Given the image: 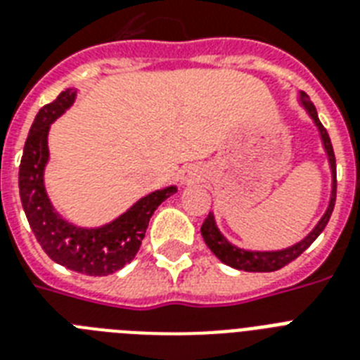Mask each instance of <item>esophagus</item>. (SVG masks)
I'll list each match as a JSON object with an SVG mask.
<instances>
[{"label":"esophagus","instance_id":"esophagus-1","mask_svg":"<svg viewBox=\"0 0 360 360\" xmlns=\"http://www.w3.org/2000/svg\"><path fill=\"white\" fill-rule=\"evenodd\" d=\"M181 183H196L200 179V172H198L196 166H185V168L179 172Z\"/></svg>","mask_w":360,"mask_h":360}]
</instances>
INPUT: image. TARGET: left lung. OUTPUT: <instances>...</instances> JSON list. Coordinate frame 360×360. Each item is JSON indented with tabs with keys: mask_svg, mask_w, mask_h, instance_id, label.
Instances as JSON below:
<instances>
[{
	"mask_svg": "<svg viewBox=\"0 0 360 360\" xmlns=\"http://www.w3.org/2000/svg\"><path fill=\"white\" fill-rule=\"evenodd\" d=\"M302 104L307 106L308 114L312 115L314 123L318 124L319 132H321V140H323L325 151L329 155V162H330V169H333V196H330V203L329 209H327V213L323 214V219L319 220L318 226L310 231V236L304 237L301 243H297L291 248H285V250H278V252H246L240 250L237 246L230 245L228 240L222 237L219 230H217V226H214V219L213 214L209 213V217L203 220L202 224V237L205 240V245L211 248L214 256L219 257L220 262L226 263V265H230L233 269H240V271H248V273H271V271H278V269L285 267L288 263L297 259V257L301 256L302 252L307 250L308 246L312 245L314 240L318 239V236L321 231L325 230V226L329 222L330 214H333V209H335V202H336V158H335V151H333V143H330V138L327 134V129H325L321 121L318 117V112H316V106L310 101L307 93H301Z\"/></svg>",
	"mask_w": 360,
	"mask_h": 360,
	"instance_id": "8db88e82",
	"label": "left lung"
}]
</instances>
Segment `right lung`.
<instances>
[{"label": "right lung", "instance_id": "1", "mask_svg": "<svg viewBox=\"0 0 360 360\" xmlns=\"http://www.w3.org/2000/svg\"><path fill=\"white\" fill-rule=\"evenodd\" d=\"M72 103L75 91L67 89L53 103L39 110L20 160V200L31 231L35 233V239L48 257L75 273L106 276L134 259L146 237L151 214L166 198L174 194L175 186L141 198L120 219L97 230L76 228L58 217L44 192L42 169L48 160L46 138L50 123L58 120Z\"/></svg>", "mask_w": 360, "mask_h": 360}]
</instances>
